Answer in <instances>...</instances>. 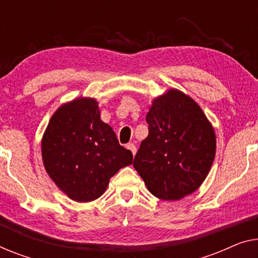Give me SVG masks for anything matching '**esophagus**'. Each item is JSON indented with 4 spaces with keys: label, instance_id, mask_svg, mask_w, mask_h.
<instances>
[{
    "label": "esophagus",
    "instance_id": "obj_1",
    "mask_svg": "<svg viewBox=\"0 0 258 258\" xmlns=\"http://www.w3.org/2000/svg\"><path fill=\"white\" fill-rule=\"evenodd\" d=\"M126 148L130 149V151L132 152L133 155H136V153H137V147H136V145H134V144H127V145H126Z\"/></svg>",
    "mask_w": 258,
    "mask_h": 258
}]
</instances>
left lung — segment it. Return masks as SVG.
Wrapping results in <instances>:
<instances>
[{"label":"left lung","mask_w":258,"mask_h":258,"mask_svg":"<svg viewBox=\"0 0 258 258\" xmlns=\"http://www.w3.org/2000/svg\"><path fill=\"white\" fill-rule=\"evenodd\" d=\"M133 167L148 191L162 201H179L202 185L215 156V133L190 96L170 89L152 102Z\"/></svg>","instance_id":"1"}]
</instances>
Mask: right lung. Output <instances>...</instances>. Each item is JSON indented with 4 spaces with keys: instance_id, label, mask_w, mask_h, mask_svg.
I'll list each match as a JSON object with an SVG mask.
<instances>
[{
    "instance_id": "obj_1",
    "label": "right lung",
    "mask_w": 258,
    "mask_h": 258,
    "mask_svg": "<svg viewBox=\"0 0 258 258\" xmlns=\"http://www.w3.org/2000/svg\"><path fill=\"white\" fill-rule=\"evenodd\" d=\"M41 156L56 186L80 203L101 197L110 178L133 161L90 97H79L55 111L41 140Z\"/></svg>"
}]
</instances>
